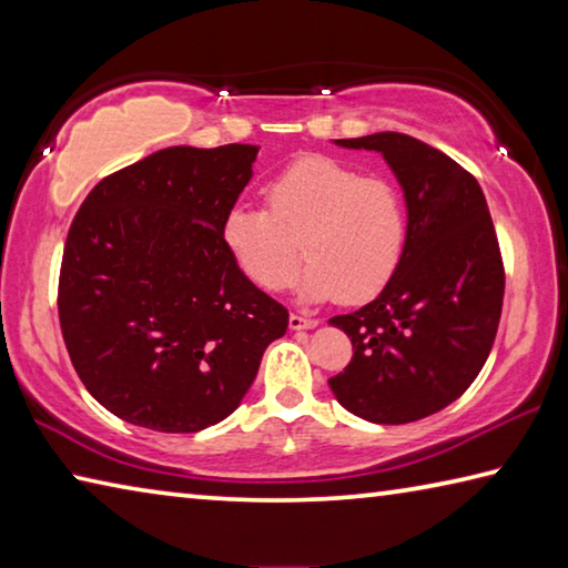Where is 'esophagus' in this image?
<instances>
[{"label": "esophagus", "mask_w": 568, "mask_h": 568, "mask_svg": "<svg viewBox=\"0 0 568 568\" xmlns=\"http://www.w3.org/2000/svg\"><path fill=\"white\" fill-rule=\"evenodd\" d=\"M287 325H291V331H307V328H315V325H318V321L305 318V315H297V313H291V318H287Z\"/></svg>", "instance_id": "esophagus-1"}]
</instances>
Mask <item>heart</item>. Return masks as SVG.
I'll return each mask as SVG.
<instances>
[{"label":"heart","mask_w":568,"mask_h":568,"mask_svg":"<svg viewBox=\"0 0 568 568\" xmlns=\"http://www.w3.org/2000/svg\"><path fill=\"white\" fill-rule=\"evenodd\" d=\"M265 200L267 207L233 205L220 225L230 261L261 291L281 293L293 283L301 247L311 261L301 283L311 301H373L396 275L408 217L388 180L311 155L277 172Z\"/></svg>","instance_id":"heart-1"}]
</instances>
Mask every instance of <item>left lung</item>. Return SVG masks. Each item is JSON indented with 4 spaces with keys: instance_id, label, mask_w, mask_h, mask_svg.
<instances>
[{
    "instance_id": "obj_1",
    "label": "left lung",
    "mask_w": 568,
    "mask_h": 568,
    "mask_svg": "<svg viewBox=\"0 0 568 568\" xmlns=\"http://www.w3.org/2000/svg\"><path fill=\"white\" fill-rule=\"evenodd\" d=\"M335 142L386 158L406 197L408 235L376 301L331 318L353 358L328 386L371 423L420 420L464 396L491 353L506 283L494 220L476 178L410 134Z\"/></svg>"
}]
</instances>
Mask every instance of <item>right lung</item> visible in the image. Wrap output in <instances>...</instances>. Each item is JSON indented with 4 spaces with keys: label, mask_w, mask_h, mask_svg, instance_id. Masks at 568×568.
<instances>
[{
    "label": "right lung",
    "mask_w": 568,
    "mask_h": 568,
    "mask_svg": "<svg viewBox=\"0 0 568 568\" xmlns=\"http://www.w3.org/2000/svg\"><path fill=\"white\" fill-rule=\"evenodd\" d=\"M255 155V145L152 152L77 210L60 325L77 376L118 418L160 434L215 426L285 333V307L237 271L220 237Z\"/></svg>",
    "instance_id": "obj_1"
}]
</instances>
